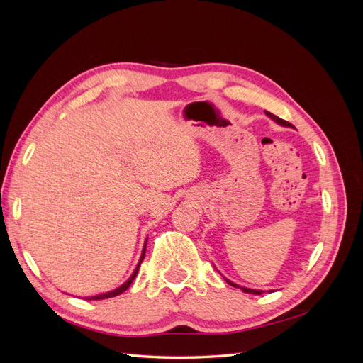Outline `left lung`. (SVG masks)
I'll use <instances>...</instances> for the list:
<instances>
[{
  "mask_svg": "<svg viewBox=\"0 0 363 363\" xmlns=\"http://www.w3.org/2000/svg\"><path fill=\"white\" fill-rule=\"evenodd\" d=\"M271 119H274L276 121L277 124H280V125H284V127H292V124L291 123H288V121H284V119H281V118H279V116H276V115H272V113H269V112H265ZM227 280V279H225ZM227 283L228 284H232V286H235V288H239L238 284H235V283H232L230 280H227ZM242 289L244 292H247V294H256V295H260L262 294V291H256V289H248V288H240Z\"/></svg>",
  "mask_w": 363,
  "mask_h": 363,
  "instance_id": "left-lung-1",
  "label": "left lung"
}]
</instances>
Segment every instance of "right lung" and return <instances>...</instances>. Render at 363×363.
Returning a JSON list of instances; mask_svg holds the SVG:
<instances>
[{
	"label": "right lung",
	"instance_id": "1",
	"mask_svg": "<svg viewBox=\"0 0 363 363\" xmlns=\"http://www.w3.org/2000/svg\"><path fill=\"white\" fill-rule=\"evenodd\" d=\"M145 247H147V242H145ZM145 247H144V251H142V256H140V260H139V263H138V267H136L135 272L131 274V277H130V279L123 284V286H119L118 289H115V291H112V292L100 294V295H95V296H89V298H87V300H104V298H111V296H116V295H119V294H123L124 291H127V289H128V286L131 284V281H133V280H135V277H136V274H138V271H139V267H140L142 260H144V257H145Z\"/></svg>",
	"mask_w": 363,
	"mask_h": 363
}]
</instances>
